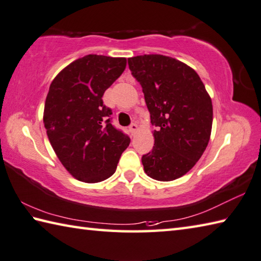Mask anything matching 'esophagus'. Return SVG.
Wrapping results in <instances>:
<instances>
[{"label": "esophagus", "instance_id": "obj_1", "mask_svg": "<svg viewBox=\"0 0 261 261\" xmlns=\"http://www.w3.org/2000/svg\"><path fill=\"white\" fill-rule=\"evenodd\" d=\"M137 130H139V126H137L136 124H132L129 126V132H130L132 135H135Z\"/></svg>", "mask_w": 261, "mask_h": 261}]
</instances>
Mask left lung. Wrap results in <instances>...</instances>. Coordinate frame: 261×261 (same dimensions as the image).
Returning a JSON list of instances; mask_svg holds the SVG:
<instances>
[{
	"label": "left lung",
	"mask_w": 261,
	"mask_h": 261,
	"mask_svg": "<svg viewBox=\"0 0 261 261\" xmlns=\"http://www.w3.org/2000/svg\"><path fill=\"white\" fill-rule=\"evenodd\" d=\"M150 112L154 146L142 156L145 174L169 181L193 168L207 147L213 103L198 73L184 62L161 54L128 59Z\"/></svg>",
	"instance_id": "8db88e82"
}]
</instances>
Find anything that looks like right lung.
<instances>
[{"mask_svg": "<svg viewBox=\"0 0 261 261\" xmlns=\"http://www.w3.org/2000/svg\"><path fill=\"white\" fill-rule=\"evenodd\" d=\"M125 68L126 58L88 54L63 68L51 83L44 126L59 160L78 180L109 178L130 143L112 126V112L102 101Z\"/></svg>", "mask_w": 261, "mask_h": 261, "instance_id": "obj_1", "label": "right lung"}]
</instances>
